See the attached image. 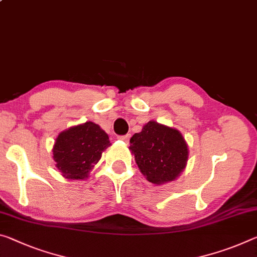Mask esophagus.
<instances>
[{"mask_svg": "<svg viewBox=\"0 0 257 257\" xmlns=\"http://www.w3.org/2000/svg\"><path fill=\"white\" fill-rule=\"evenodd\" d=\"M117 138H119L120 141H123L124 143H128V142H129V138H130V135L128 134V135H122V136H119Z\"/></svg>", "mask_w": 257, "mask_h": 257, "instance_id": "esophagus-1", "label": "esophagus"}]
</instances>
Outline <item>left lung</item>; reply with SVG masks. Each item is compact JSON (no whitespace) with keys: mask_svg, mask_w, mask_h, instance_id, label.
<instances>
[{"mask_svg":"<svg viewBox=\"0 0 257 257\" xmlns=\"http://www.w3.org/2000/svg\"><path fill=\"white\" fill-rule=\"evenodd\" d=\"M129 150L141 173L157 185L176 180L189 158L182 134L156 121H149L141 133L130 138Z\"/></svg>","mask_w":257,"mask_h":257,"instance_id":"1","label":"left lung"}]
</instances>
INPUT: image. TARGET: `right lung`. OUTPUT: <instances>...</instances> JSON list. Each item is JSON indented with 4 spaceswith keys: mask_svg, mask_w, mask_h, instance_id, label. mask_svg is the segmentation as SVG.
Instances as JSON below:
<instances>
[{
    "mask_svg": "<svg viewBox=\"0 0 257 257\" xmlns=\"http://www.w3.org/2000/svg\"><path fill=\"white\" fill-rule=\"evenodd\" d=\"M111 145L107 134L91 121L64 130L56 138L54 160L68 180H85Z\"/></svg>",
    "mask_w": 257,
    "mask_h": 257,
    "instance_id": "1",
    "label": "right lung"
}]
</instances>
